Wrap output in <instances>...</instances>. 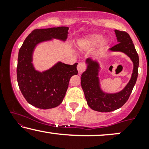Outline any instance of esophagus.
Listing matches in <instances>:
<instances>
[{
    "label": "esophagus",
    "instance_id": "34e87169",
    "mask_svg": "<svg viewBox=\"0 0 149 149\" xmlns=\"http://www.w3.org/2000/svg\"><path fill=\"white\" fill-rule=\"evenodd\" d=\"M78 71L79 73H81L83 72H84L86 69V66H85V64L84 62H80L78 65Z\"/></svg>",
    "mask_w": 149,
    "mask_h": 149
}]
</instances>
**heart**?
<instances>
[{"instance_id": "1", "label": "heart", "mask_w": 149, "mask_h": 149, "mask_svg": "<svg viewBox=\"0 0 149 149\" xmlns=\"http://www.w3.org/2000/svg\"><path fill=\"white\" fill-rule=\"evenodd\" d=\"M102 39V36L100 34H92L88 36L82 40L81 43L87 47H93L97 45ZM106 42H103V45H105Z\"/></svg>"}]
</instances>
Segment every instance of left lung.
<instances>
[{"instance_id":"8db88e82","label":"left lung","mask_w":149,"mask_h":149,"mask_svg":"<svg viewBox=\"0 0 149 149\" xmlns=\"http://www.w3.org/2000/svg\"><path fill=\"white\" fill-rule=\"evenodd\" d=\"M118 43L111 48L112 51H121L127 54L134 63L132 78L127 86L117 94H104L99 85L98 64L90 59H87L88 69L81 75V86L88 106L100 112H110L119 109L128 100L138 76L139 59L134 44L127 32L115 30Z\"/></svg>"}]
</instances>
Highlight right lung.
<instances>
[{"label": "right lung", "instance_id": "add662e5", "mask_svg": "<svg viewBox=\"0 0 149 149\" xmlns=\"http://www.w3.org/2000/svg\"><path fill=\"white\" fill-rule=\"evenodd\" d=\"M68 29L66 26H59L33 30L19 50L17 66L19 88L27 102L39 109H52L62 102L70 78L78 73V63L69 65L59 62L48 71L40 73L34 70L31 64L32 52L36 45L43 40L52 38L65 40Z\"/></svg>", "mask_w": 149, "mask_h": 149}]
</instances>
